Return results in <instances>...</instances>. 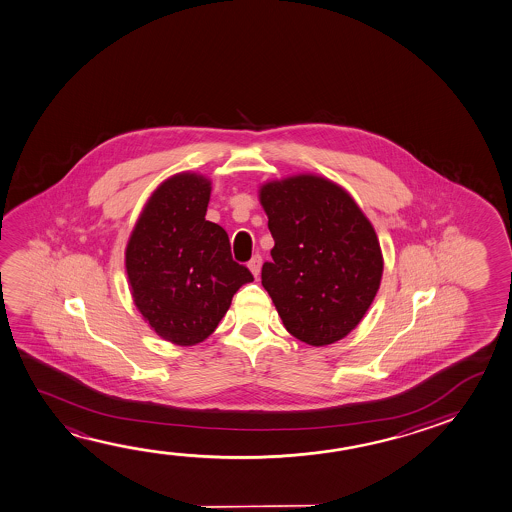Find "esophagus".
I'll return each instance as SVG.
<instances>
[{
  "label": "esophagus",
  "instance_id": "34e87169",
  "mask_svg": "<svg viewBox=\"0 0 512 512\" xmlns=\"http://www.w3.org/2000/svg\"><path fill=\"white\" fill-rule=\"evenodd\" d=\"M260 266H262V257H260L259 253L257 255H253L252 260L248 262V268L252 271L253 275L257 277L260 273Z\"/></svg>",
  "mask_w": 512,
  "mask_h": 512
}]
</instances>
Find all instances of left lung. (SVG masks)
<instances>
[{
	"label": "left lung",
	"instance_id": "1",
	"mask_svg": "<svg viewBox=\"0 0 512 512\" xmlns=\"http://www.w3.org/2000/svg\"><path fill=\"white\" fill-rule=\"evenodd\" d=\"M260 203L275 239L262 285L287 332L310 346L348 336L384 269L368 218L339 185L314 175L262 185Z\"/></svg>",
	"mask_w": 512,
	"mask_h": 512
}]
</instances>
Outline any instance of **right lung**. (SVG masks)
I'll use <instances>...</instances> for the list:
<instances>
[{
  "label": "right lung",
  "instance_id": "obj_1",
  "mask_svg": "<svg viewBox=\"0 0 512 512\" xmlns=\"http://www.w3.org/2000/svg\"><path fill=\"white\" fill-rule=\"evenodd\" d=\"M209 198L207 178H169L151 194L126 246L137 309L160 337L182 346L207 339L237 289L253 280L232 259L225 228L205 219Z\"/></svg>",
  "mask_w": 512,
  "mask_h": 512
}]
</instances>
